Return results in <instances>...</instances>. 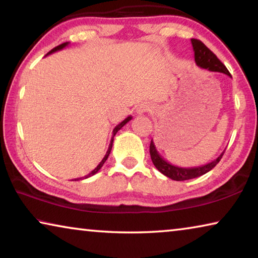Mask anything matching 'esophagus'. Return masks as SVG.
Listing matches in <instances>:
<instances>
[{"instance_id": "esophagus-1", "label": "esophagus", "mask_w": 258, "mask_h": 258, "mask_svg": "<svg viewBox=\"0 0 258 258\" xmlns=\"http://www.w3.org/2000/svg\"><path fill=\"white\" fill-rule=\"evenodd\" d=\"M150 109V107H149V104H147V103H141V104H139L138 106V108H137V112L139 113V115H142V113H145L146 111H148Z\"/></svg>"}]
</instances>
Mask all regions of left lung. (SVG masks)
<instances>
[{
	"mask_svg": "<svg viewBox=\"0 0 258 258\" xmlns=\"http://www.w3.org/2000/svg\"><path fill=\"white\" fill-rule=\"evenodd\" d=\"M192 47H194L195 52V61L197 66L204 69H208L211 72H218L223 73L225 75L231 77V74L223 63L218 60L217 56L213 53V52L208 49V47L204 44L202 41L192 38L191 40ZM224 151L217 157L216 159L212 160L211 163L205 164L202 166H196V167H181V166L173 165L165 160L163 157L159 155L157 151V148L154 143V140L150 142V156L151 160L156 168L164 174L165 176L172 178L174 181H185L190 180V178H196L198 176H202L204 174L208 173L211 169H213L217 165L218 161L221 160L222 156H223Z\"/></svg>",
	"mask_w": 258,
	"mask_h": 258,
	"instance_id": "obj_1",
	"label": "left lung"
}]
</instances>
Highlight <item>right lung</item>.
Masks as SVG:
<instances>
[{
    "label": "right lung",
    "instance_id": "obj_1",
    "mask_svg": "<svg viewBox=\"0 0 258 258\" xmlns=\"http://www.w3.org/2000/svg\"><path fill=\"white\" fill-rule=\"evenodd\" d=\"M69 44V42H66V43H62V44H60V45H58L56 47H54V49H52L49 53L47 54H51V53H54V52H56V51H60V50H62V49H64V47H66L67 45ZM132 119V116H128V117H126V118L121 121V123H119L118 125L116 126L115 128H113V131H112V138H111V140H110V143H109V148H108V150H107V152H106V155H104V157H103V159L100 161V164L97 166V167H95L92 172L91 173H89L87 174V175H85V176H83L82 178H87V177H91L92 175H94V174H97L100 169H101V167L103 166V164L106 163V160L108 159V157H109V155H110V151H111V148H112V142H113V137H115L116 135V133L118 132V131L123 127V126L126 124V123H128V121ZM77 180H80V178H75V181H77Z\"/></svg>",
    "mask_w": 258,
    "mask_h": 258
}]
</instances>
